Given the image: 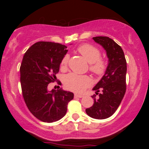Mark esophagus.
Listing matches in <instances>:
<instances>
[{
	"mask_svg": "<svg viewBox=\"0 0 149 149\" xmlns=\"http://www.w3.org/2000/svg\"><path fill=\"white\" fill-rule=\"evenodd\" d=\"M74 97H75V98H82V97H83V95H77V94H75Z\"/></svg>",
	"mask_w": 149,
	"mask_h": 149,
	"instance_id": "34e87169",
	"label": "esophagus"
}]
</instances>
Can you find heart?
Returning a JSON list of instances; mask_svg holds the SVG:
<instances>
[{
    "instance_id": "heart-1",
    "label": "heart",
    "mask_w": 149,
    "mask_h": 149,
    "mask_svg": "<svg viewBox=\"0 0 149 149\" xmlns=\"http://www.w3.org/2000/svg\"><path fill=\"white\" fill-rule=\"evenodd\" d=\"M77 51L90 63L89 70L97 76H102L106 73L109 66L107 59L101 57L102 52L96 46L85 43L78 46ZM69 60V54H65L60 62V69L66 71ZM92 79L86 75H78L71 73L65 77V88L76 93H82L92 85Z\"/></svg>"
}]
</instances>
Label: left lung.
<instances>
[{"mask_svg": "<svg viewBox=\"0 0 149 149\" xmlns=\"http://www.w3.org/2000/svg\"><path fill=\"white\" fill-rule=\"evenodd\" d=\"M92 38L106 49L109 63L105 74L93 88L96 91V95L92 96L93 105L85 111L93 118L106 119L116 112L125 94L127 61L123 49L111 38L107 36Z\"/></svg>", "mask_w": 149, "mask_h": 149, "instance_id": "left-lung-1", "label": "left lung"}]
</instances>
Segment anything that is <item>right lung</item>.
Wrapping results in <instances>:
<instances>
[{"label": "right lung", "mask_w": 149, "mask_h": 149, "mask_svg": "<svg viewBox=\"0 0 149 149\" xmlns=\"http://www.w3.org/2000/svg\"><path fill=\"white\" fill-rule=\"evenodd\" d=\"M67 47L60 43L40 41L31 46L24 55L20 66L22 96L29 110L36 118L52 123L63 118L73 93L59 89L47 90L54 83L60 62ZM58 84L61 85L60 81Z\"/></svg>", "instance_id": "add662e5"}]
</instances>
